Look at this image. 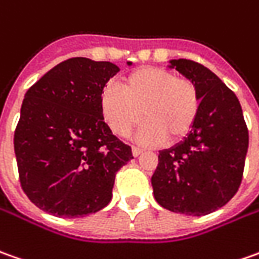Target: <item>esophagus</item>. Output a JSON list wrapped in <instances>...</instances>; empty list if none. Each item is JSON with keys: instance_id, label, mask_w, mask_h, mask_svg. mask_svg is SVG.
I'll use <instances>...</instances> for the list:
<instances>
[{"instance_id": "34e87169", "label": "esophagus", "mask_w": 259, "mask_h": 259, "mask_svg": "<svg viewBox=\"0 0 259 259\" xmlns=\"http://www.w3.org/2000/svg\"><path fill=\"white\" fill-rule=\"evenodd\" d=\"M142 152H144V150H142V148H140V147H133L134 157H138V155H141Z\"/></svg>"}]
</instances>
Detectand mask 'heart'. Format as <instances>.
<instances>
[{
    "mask_svg": "<svg viewBox=\"0 0 259 259\" xmlns=\"http://www.w3.org/2000/svg\"><path fill=\"white\" fill-rule=\"evenodd\" d=\"M121 90L108 85L100 97L102 119L118 137H126L142 118L145 124L138 134L140 141L175 144L197 122L201 108L198 88L171 71L157 67L135 69L122 78Z\"/></svg>",
    "mask_w": 259,
    "mask_h": 259,
    "instance_id": "heart-1",
    "label": "heart"
}]
</instances>
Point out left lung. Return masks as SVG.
<instances>
[{
	"label": "left lung",
	"mask_w": 259,
	"mask_h": 259,
	"mask_svg": "<svg viewBox=\"0 0 259 259\" xmlns=\"http://www.w3.org/2000/svg\"><path fill=\"white\" fill-rule=\"evenodd\" d=\"M171 68L198 88L201 108L188 137L158 155L151 178L154 197L168 211L211 214L238 191L248 150V128L237 95L212 71L190 60Z\"/></svg>",
	"instance_id": "left-lung-1"
}]
</instances>
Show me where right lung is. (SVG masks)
<instances>
[{"instance_id": "add662e5", "label": "right lung", "mask_w": 259, "mask_h": 259, "mask_svg": "<svg viewBox=\"0 0 259 259\" xmlns=\"http://www.w3.org/2000/svg\"><path fill=\"white\" fill-rule=\"evenodd\" d=\"M118 71L108 61L69 58L25 94L14 150L21 187L45 212H98L111 201L119 168L134 158L100 111L101 91Z\"/></svg>"}]
</instances>
